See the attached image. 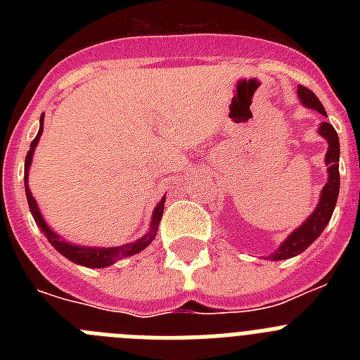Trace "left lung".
Returning <instances> with one entry per match:
<instances>
[{
  "instance_id": "left-lung-1",
  "label": "left lung",
  "mask_w": 360,
  "mask_h": 360,
  "mask_svg": "<svg viewBox=\"0 0 360 360\" xmlns=\"http://www.w3.org/2000/svg\"><path fill=\"white\" fill-rule=\"evenodd\" d=\"M297 95L303 101L304 106L311 108V110H317L319 113H323L326 117V111H324L323 104H321V101L316 97L314 91L304 88V86H297ZM319 135L328 141V151H326L328 184L324 186L323 193H321L319 205H317L316 211L311 212L310 218L301 227L295 229L290 236L283 241L281 247L274 254H270L269 257L274 259V262L297 256L303 250H307L308 245H311L321 236V232L328 225L330 218L333 214V209H335L337 196H339V153H341V149H339V136H337V131L333 129V126L330 122L321 124Z\"/></svg>"
}]
</instances>
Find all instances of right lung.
<instances>
[{
    "instance_id": "add662e5",
    "label": "right lung",
    "mask_w": 360,
    "mask_h": 360,
    "mask_svg": "<svg viewBox=\"0 0 360 360\" xmlns=\"http://www.w3.org/2000/svg\"><path fill=\"white\" fill-rule=\"evenodd\" d=\"M41 133H43V115H41L39 133H37L36 139L32 141L30 151L27 153V158H25V191H27L28 207H30L32 216H34V219H36L37 227H39L41 232H43L44 236H46V240H49L50 243L56 247V250H59L63 256L68 257L70 262L79 263V265H84V266H90V269H103V266L113 265V263H117L119 259H122V257L133 256V254L144 250L146 247H148V245L151 243L153 240H155V236H157L158 224H160L162 212H164V198L160 200V203H158L157 209H155V212H153L151 231H149L144 238L136 240L135 243H131V245H126V247H115V249H98V247L95 249V247H79V245H73V243H68V241L61 240V238L57 236L56 232L50 231L49 225L44 224L43 216H41L39 209H37V203H36V200H34V196H32L30 189H28V182H27L28 167H30V164H32V153H34V148H36L37 141H39Z\"/></svg>"
}]
</instances>
